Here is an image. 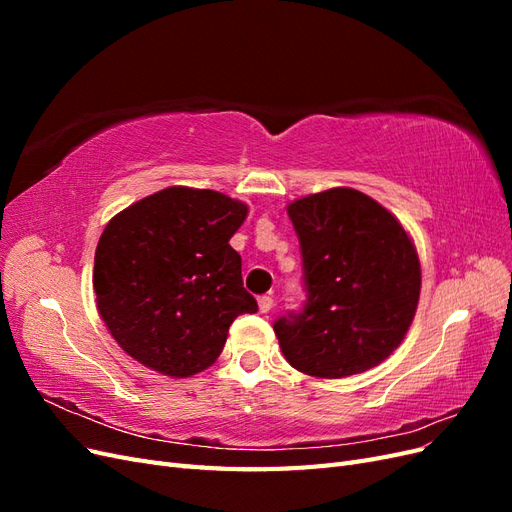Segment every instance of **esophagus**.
<instances>
[{
	"label": "esophagus",
	"instance_id": "esophagus-1",
	"mask_svg": "<svg viewBox=\"0 0 512 512\" xmlns=\"http://www.w3.org/2000/svg\"><path fill=\"white\" fill-rule=\"evenodd\" d=\"M271 307H273V297H271V294H262V297H258V309H260L262 314H267Z\"/></svg>",
	"mask_w": 512,
	"mask_h": 512
}]
</instances>
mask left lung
<instances>
[{"instance_id":"left-lung-1","label":"left lung","mask_w":512,"mask_h":512,"mask_svg":"<svg viewBox=\"0 0 512 512\" xmlns=\"http://www.w3.org/2000/svg\"><path fill=\"white\" fill-rule=\"evenodd\" d=\"M303 256L307 301L273 324L286 361L314 378H346L389 359L421 294V262L408 232L352 188L288 205Z\"/></svg>"}]
</instances>
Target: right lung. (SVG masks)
Masks as SVG:
<instances>
[{
	"instance_id": "1",
	"label": "right lung",
	"mask_w": 512,
	"mask_h": 512,
	"mask_svg": "<svg viewBox=\"0 0 512 512\" xmlns=\"http://www.w3.org/2000/svg\"><path fill=\"white\" fill-rule=\"evenodd\" d=\"M247 205L173 185L117 213L94 258L100 318L134 361L190 378L218 359L228 327L258 312L230 247Z\"/></svg>"
}]
</instances>
